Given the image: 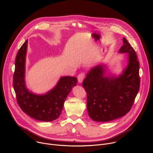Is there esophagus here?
I'll use <instances>...</instances> for the list:
<instances>
[{"label":"esophagus","mask_w":153,"mask_h":153,"mask_svg":"<svg viewBox=\"0 0 153 153\" xmlns=\"http://www.w3.org/2000/svg\"><path fill=\"white\" fill-rule=\"evenodd\" d=\"M85 73H82L80 74H79L77 76V79H78V81L79 83H82L83 80L85 78Z\"/></svg>","instance_id":"34e87169"}]
</instances>
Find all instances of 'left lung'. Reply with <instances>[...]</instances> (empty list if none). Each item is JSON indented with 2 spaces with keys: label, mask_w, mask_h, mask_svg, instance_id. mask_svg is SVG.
Segmentation results:
<instances>
[{
  "label": "left lung",
  "mask_w": 153,
  "mask_h": 153,
  "mask_svg": "<svg viewBox=\"0 0 153 153\" xmlns=\"http://www.w3.org/2000/svg\"><path fill=\"white\" fill-rule=\"evenodd\" d=\"M120 53H128L129 63L119 77L103 76L99 65L86 74L82 86L86 92L88 115L96 122H109L126 115L131 109L140 88L139 63L129 43L123 38Z\"/></svg>",
  "instance_id": "1"
}]
</instances>
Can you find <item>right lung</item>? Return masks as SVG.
<instances>
[{"mask_svg": "<svg viewBox=\"0 0 153 153\" xmlns=\"http://www.w3.org/2000/svg\"><path fill=\"white\" fill-rule=\"evenodd\" d=\"M27 40L19 49L16 58L13 75V87L21 110L38 120L51 122L60 115L63 103L73 87L77 83L76 77H62L57 85L45 95H36L26 88L24 74Z\"/></svg>", "mask_w": 153, "mask_h": 153, "instance_id": "obj_1", "label": "right lung"}]
</instances>
